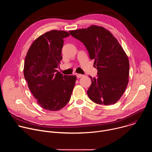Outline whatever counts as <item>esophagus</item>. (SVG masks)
Wrapping results in <instances>:
<instances>
[{
	"mask_svg": "<svg viewBox=\"0 0 152 152\" xmlns=\"http://www.w3.org/2000/svg\"><path fill=\"white\" fill-rule=\"evenodd\" d=\"M76 76L77 77H78V78H80V77H82L84 76L83 75H81V74H79V73H76Z\"/></svg>",
	"mask_w": 152,
	"mask_h": 152,
	"instance_id": "esophagus-1",
	"label": "esophagus"
}]
</instances>
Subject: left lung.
I'll return each instance as SVG.
<instances>
[{"label": "left lung", "mask_w": 152, "mask_h": 152, "mask_svg": "<svg viewBox=\"0 0 152 152\" xmlns=\"http://www.w3.org/2000/svg\"><path fill=\"white\" fill-rule=\"evenodd\" d=\"M69 32L83 42L97 69V77L90 76L89 98L97 104L115 103L129 82V62L123 48L113 35L102 26L91 25Z\"/></svg>", "instance_id": "8db88e82"}]
</instances>
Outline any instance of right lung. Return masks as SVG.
I'll use <instances>...</instances> for the list:
<instances>
[{
    "instance_id": "add662e5",
    "label": "right lung",
    "mask_w": 152,
    "mask_h": 152,
    "mask_svg": "<svg viewBox=\"0 0 152 152\" xmlns=\"http://www.w3.org/2000/svg\"><path fill=\"white\" fill-rule=\"evenodd\" d=\"M69 35L64 31L46 32L32 42L25 58L23 73L28 87L38 104L48 111L66 106L76 80V76H63L56 70L62 58L63 38Z\"/></svg>"
}]
</instances>
